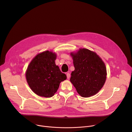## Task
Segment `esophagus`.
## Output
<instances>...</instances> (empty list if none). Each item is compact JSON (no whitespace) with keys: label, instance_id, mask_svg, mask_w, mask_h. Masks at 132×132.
I'll return each instance as SVG.
<instances>
[{"label":"esophagus","instance_id":"obj_1","mask_svg":"<svg viewBox=\"0 0 132 132\" xmlns=\"http://www.w3.org/2000/svg\"><path fill=\"white\" fill-rule=\"evenodd\" d=\"M66 76H67V79H69L70 78V74L69 73H67V74H66Z\"/></svg>","mask_w":132,"mask_h":132}]
</instances>
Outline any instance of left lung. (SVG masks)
Here are the masks:
<instances>
[{"label": "left lung", "mask_w": 132, "mask_h": 132, "mask_svg": "<svg viewBox=\"0 0 132 132\" xmlns=\"http://www.w3.org/2000/svg\"><path fill=\"white\" fill-rule=\"evenodd\" d=\"M75 70L70 80L79 95L89 97L97 93L103 86L106 78L105 65L95 52L81 48L71 53Z\"/></svg>", "instance_id": "8db88e82"}]
</instances>
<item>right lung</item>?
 Wrapping results in <instances>:
<instances>
[{
  "instance_id": "1",
  "label": "right lung",
  "mask_w": 132,
  "mask_h": 132,
  "mask_svg": "<svg viewBox=\"0 0 132 132\" xmlns=\"http://www.w3.org/2000/svg\"><path fill=\"white\" fill-rule=\"evenodd\" d=\"M55 53L46 51L37 54L26 71V79L32 90L37 95L46 98L54 96L66 75L56 66Z\"/></svg>"
}]
</instances>
